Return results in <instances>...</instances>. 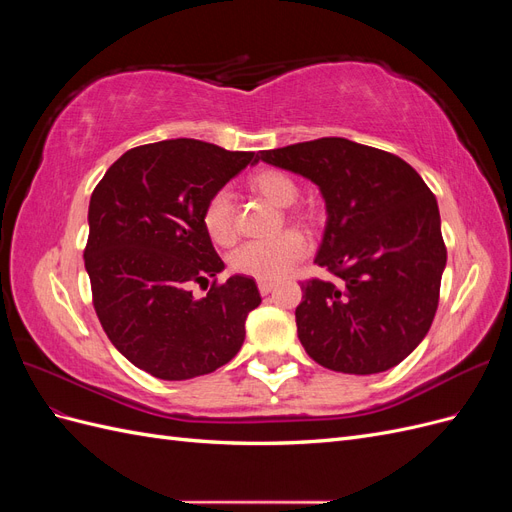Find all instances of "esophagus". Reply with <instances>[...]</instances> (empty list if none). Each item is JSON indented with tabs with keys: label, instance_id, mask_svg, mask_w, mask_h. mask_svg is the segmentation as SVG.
Segmentation results:
<instances>
[{
	"label": "esophagus",
	"instance_id": "obj_1",
	"mask_svg": "<svg viewBox=\"0 0 512 512\" xmlns=\"http://www.w3.org/2000/svg\"><path fill=\"white\" fill-rule=\"evenodd\" d=\"M273 288H275V282H273V280H258V290H260V294H269Z\"/></svg>",
	"mask_w": 512,
	"mask_h": 512
}]
</instances>
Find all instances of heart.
<instances>
[{
	"label": "heart",
	"mask_w": 512,
	"mask_h": 512,
	"mask_svg": "<svg viewBox=\"0 0 512 512\" xmlns=\"http://www.w3.org/2000/svg\"><path fill=\"white\" fill-rule=\"evenodd\" d=\"M250 190L267 198L275 207H290L299 196V185L280 168H260L247 179ZM297 218L307 215L297 211ZM203 226L213 243L230 245L235 241V207L226 190H218L203 209ZM307 243L299 232L288 230L284 235L267 241H250L237 247L230 256V269L256 280H277L286 275L305 256Z\"/></svg>",
	"instance_id": "obj_1"
}]
</instances>
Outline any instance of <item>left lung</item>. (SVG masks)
I'll use <instances>...</instances> for the list:
<instances>
[{
	"mask_svg": "<svg viewBox=\"0 0 512 512\" xmlns=\"http://www.w3.org/2000/svg\"><path fill=\"white\" fill-rule=\"evenodd\" d=\"M314 181L327 205L316 265L333 277L301 282L297 333L312 359L369 376L423 342L440 299L446 245L436 196L389 151L348 138L256 153Z\"/></svg>",
	"mask_w": 512,
	"mask_h": 512,
	"instance_id": "8db88e82",
	"label": "left lung"
}]
</instances>
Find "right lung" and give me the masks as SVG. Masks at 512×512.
Wrapping results in <instances>:
<instances>
[{"mask_svg": "<svg viewBox=\"0 0 512 512\" xmlns=\"http://www.w3.org/2000/svg\"><path fill=\"white\" fill-rule=\"evenodd\" d=\"M250 162L254 151L160 141L123 153L91 194L85 269L96 314L113 346L153 378L211 374L243 346L260 292L245 275L215 280L224 262L203 209ZM209 279L194 300L189 286Z\"/></svg>", "mask_w": 512, "mask_h": 512, "instance_id": "right-lung-1", "label": "right lung"}]
</instances>
